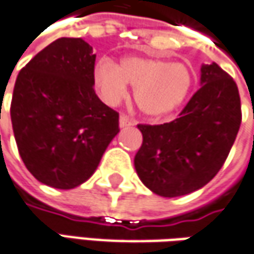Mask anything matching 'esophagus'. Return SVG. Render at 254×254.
I'll list each match as a JSON object with an SVG mask.
<instances>
[{
	"label": "esophagus",
	"instance_id": "34e87169",
	"mask_svg": "<svg viewBox=\"0 0 254 254\" xmlns=\"http://www.w3.org/2000/svg\"><path fill=\"white\" fill-rule=\"evenodd\" d=\"M132 125H133V121L127 118V115H121V117H119V127H132Z\"/></svg>",
	"mask_w": 254,
	"mask_h": 254
}]
</instances>
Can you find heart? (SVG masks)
I'll use <instances>...</instances> for the list:
<instances>
[{"instance_id":"obj_1","label":"heart","mask_w":254,"mask_h":254,"mask_svg":"<svg viewBox=\"0 0 254 254\" xmlns=\"http://www.w3.org/2000/svg\"><path fill=\"white\" fill-rule=\"evenodd\" d=\"M192 81V71L186 63L157 57L127 56L118 66L101 62L94 68V84L102 100L117 104L127 95L129 84L135 88L137 108L150 118H162L179 110Z\"/></svg>"}]
</instances>
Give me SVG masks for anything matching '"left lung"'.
Returning a JSON list of instances; mask_svg holds the SVG:
<instances>
[{"label":"left lung","mask_w":254,"mask_h":254,"mask_svg":"<svg viewBox=\"0 0 254 254\" xmlns=\"http://www.w3.org/2000/svg\"><path fill=\"white\" fill-rule=\"evenodd\" d=\"M242 122L241 97L231 75L216 63L201 67V88L179 118L137 125L143 142L135 169L160 197H180L208 184L221 170Z\"/></svg>","instance_id":"left-lung-1"}]
</instances>
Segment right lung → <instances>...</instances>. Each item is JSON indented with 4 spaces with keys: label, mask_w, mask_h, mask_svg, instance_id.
<instances>
[{
    "label": "right lung",
    "mask_w": 254,
    "mask_h": 254,
    "mask_svg": "<svg viewBox=\"0 0 254 254\" xmlns=\"http://www.w3.org/2000/svg\"><path fill=\"white\" fill-rule=\"evenodd\" d=\"M95 55L81 38H60L16 77L13 136L26 169L49 187L71 190L91 177L119 115L94 91Z\"/></svg>",
    "instance_id": "add662e5"
}]
</instances>
